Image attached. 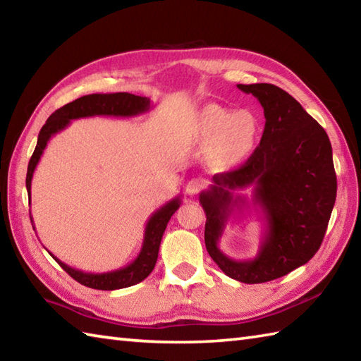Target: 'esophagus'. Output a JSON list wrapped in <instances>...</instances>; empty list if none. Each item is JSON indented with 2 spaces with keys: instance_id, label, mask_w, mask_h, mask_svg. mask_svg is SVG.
I'll return each mask as SVG.
<instances>
[{
  "instance_id": "obj_1",
  "label": "esophagus",
  "mask_w": 361,
  "mask_h": 361,
  "mask_svg": "<svg viewBox=\"0 0 361 361\" xmlns=\"http://www.w3.org/2000/svg\"><path fill=\"white\" fill-rule=\"evenodd\" d=\"M204 188V181L202 178H192L186 185V192L189 195H197Z\"/></svg>"
}]
</instances>
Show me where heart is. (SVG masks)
<instances>
[{
	"label": "heart",
	"mask_w": 361,
	"mask_h": 361,
	"mask_svg": "<svg viewBox=\"0 0 361 361\" xmlns=\"http://www.w3.org/2000/svg\"><path fill=\"white\" fill-rule=\"evenodd\" d=\"M200 132L204 140L220 141V149L228 159L239 161L255 149L259 122L248 110L231 113L221 106L211 105L200 116Z\"/></svg>",
	"instance_id": "obj_1"
}]
</instances>
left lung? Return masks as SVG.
<instances>
[{"label":"left lung","instance_id":"left-lung-1","mask_svg":"<svg viewBox=\"0 0 361 361\" xmlns=\"http://www.w3.org/2000/svg\"><path fill=\"white\" fill-rule=\"evenodd\" d=\"M237 88L262 105L265 128L247 163L216 173L209 189L200 194L204 243L229 278L260 283L286 276L315 256L335 204L336 175L326 130L295 97L271 83H239ZM250 185L264 234L255 258L235 261L219 250L218 240L233 208L246 204L233 192Z\"/></svg>","mask_w":361,"mask_h":361}]
</instances>
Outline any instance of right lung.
I'll list each match as a JSON object with an SVG mask.
<instances>
[{
  "label": "right lung",
  "instance_id": "1",
  "mask_svg": "<svg viewBox=\"0 0 361 361\" xmlns=\"http://www.w3.org/2000/svg\"><path fill=\"white\" fill-rule=\"evenodd\" d=\"M152 109V102L149 97L135 96L130 93H110V94H87L82 96L75 101L63 105L62 109L54 111L46 121V124L42 127L40 133H38V140L35 150L30 157L29 166H27V175H26V189L27 195L30 198V183H32L34 171L40 161L43 150L46 149L51 137L62 132L68 126L71 124L74 119L82 118H93V116H113V118H132L142 114ZM181 197H175L171 202L161 206L158 211H155L150 216L147 225L144 229V240L140 255L136 256L133 262L128 265L118 268V270L106 271V273H85L78 268H73L62 262L59 257L52 255V259L63 268V270L71 276L73 279L80 282L82 286H87L90 288L96 290H119L132 287L135 283H140L152 273L155 268L158 251L161 239L166 231V226L169 220L175 214V211L180 208ZM30 221H34L30 217ZM34 226V225H32ZM35 229V226H34Z\"/></svg>",
  "mask_w": 361,
  "mask_h": 361
}]
</instances>
